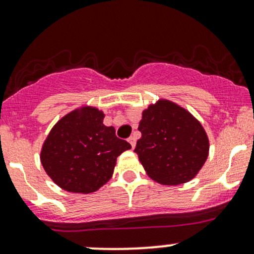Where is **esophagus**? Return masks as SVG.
Masks as SVG:
<instances>
[{"instance_id":"1","label":"esophagus","mask_w":254,"mask_h":254,"mask_svg":"<svg viewBox=\"0 0 254 254\" xmlns=\"http://www.w3.org/2000/svg\"><path fill=\"white\" fill-rule=\"evenodd\" d=\"M127 141L130 142V145H131V147L134 148L135 145H136V137H135V136H130L129 139H127Z\"/></svg>"}]
</instances>
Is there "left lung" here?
<instances>
[{
	"instance_id": "obj_1",
	"label": "left lung",
	"mask_w": 254,
	"mask_h": 254,
	"mask_svg": "<svg viewBox=\"0 0 254 254\" xmlns=\"http://www.w3.org/2000/svg\"><path fill=\"white\" fill-rule=\"evenodd\" d=\"M137 129L141 137L135 152L150 178L165 186L193 179L209 155V139L203 125L188 111L167 99L142 112Z\"/></svg>"
}]
</instances>
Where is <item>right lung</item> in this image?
<instances>
[{"label":"right lung","mask_w":254,"mask_h":254,"mask_svg":"<svg viewBox=\"0 0 254 254\" xmlns=\"http://www.w3.org/2000/svg\"><path fill=\"white\" fill-rule=\"evenodd\" d=\"M104 114L81 107L61 118L43 143L45 172L64 190L88 194L112 178L117 157L131 145L103 124Z\"/></svg>","instance_id":"obj_1"}]
</instances>
